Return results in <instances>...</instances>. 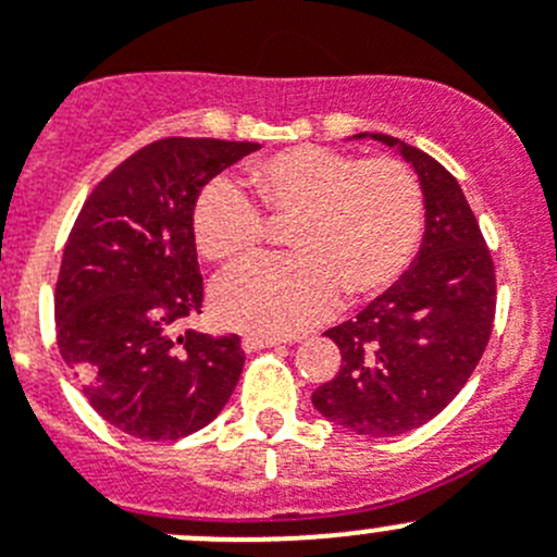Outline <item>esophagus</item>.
I'll use <instances>...</instances> for the list:
<instances>
[{"instance_id":"obj_1","label":"esophagus","mask_w":557,"mask_h":557,"mask_svg":"<svg viewBox=\"0 0 557 557\" xmlns=\"http://www.w3.org/2000/svg\"><path fill=\"white\" fill-rule=\"evenodd\" d=\"M277 346H283V341H277V337H258V335H244L242 337V349L244 351L277 349Z\"/></svg>"}]
</instances>
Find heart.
Masks as SVG:
<instances>
[{"label":"heart","mask_w":557,"mask_h":557,"mask_svg":"<svg viewBox=\"0 0 557 557\" xmlns=\"http://www.w3.org/2000/svg\"><path fill=\"white\" fill-rule=\"evenodd\" d=\"M267 214L288 220L290 258H249L220 274L214 315L231 330L290 337L335 310L396 283L423 233V189L398 159H366L296 145L247 170ZM195 242L211 261H233L267 236L261 211L233 181L216 178L195 202Z\"/></svg>","instance_id":"heart-1"}]
</instances>
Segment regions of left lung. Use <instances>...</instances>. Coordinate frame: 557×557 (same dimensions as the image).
I'll use <instances>...</instances> for the list:
<instances>
[{
    "label": "left lung",
    "mask_w": 557,
    "mask_h": 557,
    "mask_svg": "<svg viewBox=\"0 0 557 557\" xmlns=\"http://www.w3.org/2000/svg\"><path fill=\"white\" fill-rule=\"evenodd\" d=\"M396 150L423 189L425 231L412 267L351 321L324 335L343 366L313 393L330 423L398 436L443 412L475 371L495 321V263L459 181L423 150L362 132Z\"/></svg>",
    "instance_id": "8db88e82"
}]
</instances>
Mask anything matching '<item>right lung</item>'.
Masks as SVG:
<instances>
[{
  "instance_id": "1",
  "label": "right lung",
  "mask_w": 557,
  "mask_h": 557,
  "mask_svg": "<svg viewBox=\"0 0 557 557\" xmlns=\"http://www.w3.org/2000/svg\"><path fill=\"white\" fill-rule=\"evenodd\" d=\"M258 143L168 137L92 189L57 280V346L90 407L137 440H181L225 409L244 368L238 335L175 324L200 313L195 202Z\"/></svg>"
}]
</instances>
